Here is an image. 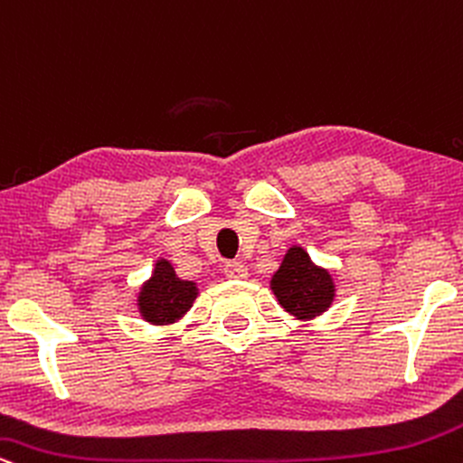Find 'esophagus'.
Returning <instances> with one entry per match:
<instances>
[{"label":"esophagus","instance_id":"obj_1","mask_svg":"<svg viewBox=\"0 0 463 463\" xmlns=\"http://www.w3.org/2000/svg\"><path fill=\"white\" fill-rule=\"evenodd\" d=\"M247 266L242 262H227L225 264V277H230V279H244L247 277Z\"/></svg>","mask_w":463,"mask_h":463}]
</instances>
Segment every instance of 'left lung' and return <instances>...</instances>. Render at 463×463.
<instances>
[{"label": "left lung", "instance_id": "obj_1", "mask_svg": "<svg viewBox=\"0 0 463 463\" xmlns=\"http://www.w3.org/2000/svg\"><path fill=\"white\" fill-rule=\"evenodd\" d=\"M270 292L290 317L307 323L334 306L338 290L329 269L314 262L301 244H290L270 277Z\"/></svg>", "mask_w": 463, "mask_h": 463}]
</instances>
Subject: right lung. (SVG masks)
Segmentation results:
<instances>
[{
    "label": "right lung",
    "mask_w": 463,
    "mask_h": 463,
    "mask_svg": "<svg viewBox=\"0 0 463 463\" xmlns=\"http://www.w3.org/2000/svg\"><path fill=\"white\" fill-rule=\"evenodd\" d=\"M199 288L194 281L177 277L168 260H156L149 279H145L136 295V307L145 323L156 327H171L182 320L197 301Z\"/></svg>",
    "instance_id": "obj_1"
}]
</instances>
